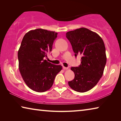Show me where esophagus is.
Wrapping results in <instances>:
<instances>
[{
    "label": "esophagus",
    "mask_w": 121,
    "mask_h": 121,
    "mask_svg": "<svg viewBox=\"0 0 121 121\" xmlns=\"http://www.w3.org/2000/svg\"><path fill=\"white\" fill-rule=\"evenodd\" d=\"M63 69H64V70H65V69H68V67H65V66H63Z\"/></svg>",
    "instance_id": "34e87169"
}]
</instances>
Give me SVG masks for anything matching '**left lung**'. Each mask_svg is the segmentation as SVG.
Segmentation results:
<instances>
[{
  "instance_id": "8db88e82",
  "label": "left lung",
  "mask_w": 121,
  "mask_h": 121,
  "mask_svg": "<svg viewBox=\"0 0 121 121\" xmlns=\"http://www.w3.org/2000/svg\"><path fill=\"white\" fill-rule=\"evenodd\" d=\"M66 35L75 56H82L81 64L71 68L75 77L68 82L69 85L77 92H86L103 76L107 59L104 42L98 34L84 27L67 32Z\"/></svg>"
}]
</instances>
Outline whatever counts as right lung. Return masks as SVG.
Masks as SVG:
<instances>
[{
    "label": "right lung",
    "instance_id": "obj_1",
    "mask_svg": "<svg viewBox=\"0 0 121 121\" xmlns=\"http://www.w3.org/2000/svg\"><path fill=\"white\" fill-rule=\"evenodd\" d=\"M57 32L37 29L23 37L18 52V67L23 80L29 88L38 92L52 87L61 65L48 62L45 58L52 52Z\"/></svg>",
    "mask_w": 121,
    "mask_h": 121
}]
</instances>
